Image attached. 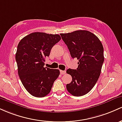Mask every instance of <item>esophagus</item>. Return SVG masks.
I'll use <instances>...</instances> for the list:
<instances>
[{
	"label": "esophagus",
	"mask_w": 122,
	"mask_h": 122,
	"mask_svg": "<svg viewBox=\"0 0 122 122\" xmlns=\"http://www.w3.org/2000/svg\"><path fill=\"white\" fill-rule=\"evenodd\" d=\"M60 72H61V75H64L66 74V71H63V70H60Z\"/></svg>",
	"instance_id": "34e87169"
}]
</instances>
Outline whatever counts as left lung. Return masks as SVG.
Here are the masks:
<instances>
[{
    "instance_id": "8db88e82",
    "label": "left lung",
    "mask_w": 122,
    "mask_h": 122,
    "mask_svg": "<svg viewBox=\"0 0 122 122\" xmlns=\"http://www.w3.org/2000/svg\"><path fill=\"white\" fill-rule=\"evenodd\" d=\"M61 36L71 57L79 60L76 70H67L72 81L66 88L72 95L82 96L91 91L99 78L104 61L103 46L96 36L84 30Z\"/></svg>"
}]
</instances>
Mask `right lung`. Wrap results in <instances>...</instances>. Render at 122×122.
I'll return each instance as SVG.
<instances>
[{
  "instance_id": "1",
  "label": "right lung",
  "mask_w": 122,
  "mask_h": 122,
  "mask_svg": "<svg viewBox=\"0 0 122 122\" xmlns=\"http://www.w3.org/2000/svg\"><path fill=\"white\" fill-rule=\"evenodd\" d=\"M61 40L59 35L35 32L24 37L18 45L15 54L18 73L25 88L33 96H46L59 76V70L44 66L45 58Z\"/></svg>"
}]
</instances>
